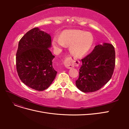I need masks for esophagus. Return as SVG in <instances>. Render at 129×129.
<instances>
[{"instance_id": "esophagus-1", "label": "esophagus", "mask_w": 129, "mask_h": 129, "mask_svg": "<svg viewBox=\"0 0 129 129\" xmlns=\"http://www.w3.org/2000/svg\"><path fill=\"white\" fill-rule=\"evenodd\" d=\"M64 64L65 67L68 69L72 68L74 67L73 61L72 60V57H67L66 58L64 61Z\"/></svg>"}]
</instances>
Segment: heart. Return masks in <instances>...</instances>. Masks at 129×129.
<instances>
[{
  "instance_id": "heart-1",
  "label": "heart",
  "mask_w": 129,
  "mask_h": 129,
  "mask_svg": "<svg viewBox=\"0 0 129 129\" xmlns=\"http://www.w3.org/2000/svg\"><path fill=\"white\" fill-rule=\"evenodd\" d=\"M94 44V37L90 32L80 30H66L60 37H54L52 40L55 48H61L65 45L69 46V51L76 58H82L86 55Z\"/></svg>"
}]
</instances>
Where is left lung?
<instances>
[{
    "mask_svg": "<svg viewBox=\"0 0 129 129\" xmlns=\"http://www.w3.org/2000/svg\"><path fill=\"white\" fill-rule=\"evenodd\" d=\"M77 88L83 92H94L111 79L115 66V48L103 43L95 47L92 52L81 60Z\"/></svg>",
    "mask_w": 129,
    "mask_h": 129,
    "instance_id": "8db88e82",
    "label": "left lung"
}]
</instances>
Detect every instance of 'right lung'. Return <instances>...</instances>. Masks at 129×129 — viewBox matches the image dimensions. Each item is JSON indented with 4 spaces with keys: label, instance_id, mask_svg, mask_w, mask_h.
<instances>
[{
    "label": "right lung",
    "instance_id": "obj_1",
    "mask_svg": "<svg viewBox=\"0 0 129 129\" xmlns=\"http://www.w3.org/2000/svg\"><path fill=\"white\" fill-rule=\"evenodd\" d=\"M51 37L36 27L27 32L19 42L16 54L18 76L27 86L38 91L48 88L57 72L53 67L55 57L49 48Z\"/></svg>",
    "mask_w": 129,
    "mask_h": 129
}]
</instances>
